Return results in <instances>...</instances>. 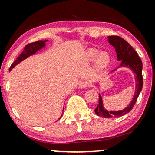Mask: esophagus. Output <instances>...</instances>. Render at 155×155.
<instances>
[{
  "label": "esophagus",
  "mask_w": 155,
  "mask_h": 155,
  "mask_svg": "<svg viewBox=\"0 0 155 155\" xmlns=\"http://www.w3.org/2000/svg\"><path fill=\"white\" fill-rule=\"evenodd\" d=\"M88 86H89V83L87 82H86V81H82V82H81L79 85V87L82 89L86 88V87H87Z\"/></svg>",
  "instance_id": "34e87169"
}]
</instances>
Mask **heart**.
I'll list each match as a JSON object with an SVG mask.
<instances>
[{
  "instance_id": "obj_1",
  "label": "heart",
  "mask_w": 155,
  "mask_h": 155,
  "mask_svg": "<svg viewBox=\"0 0 155 155\" xmlns=\"http://www.w3.org/2000/svg\"><path fill=\"white\" fill-rule=\"evenodd\" d=\"M96 58V67L103 69L108 66L110 61V56L106 51L99 52L97 49L91 48L87 51L86 59L87 61H93Z\"/></svg>"
}]
</instances>
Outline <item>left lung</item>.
<instances>
[{"label": "left lung", "mask_w": 155, "mask_h": 155, "mask_svg": "<svg viewBox=\"0 0 155 155\" xmlns=\"http://www.w3.org/2000/svg\"><path fill=\"white\" fill-rule=\"evenodd\" d=\"M109 42L111 45L115 48V51L117 52V58L118 61H121V67H127L131 69L134 73L136 79V91L134 94V98L130 104V105L125 109L118 112H109V111L104 109L103 107L102 98L101 95H99V104L95 109V113L99 116L103 118H113V117H121L125 115L132 110L134 105L136 104L137 98L140 95V91L143 88V63L141 59L137 54V52L134 49V48L121 37L118 36H110L108 37Z\"/></svg>", "instance_id": "1"}]
</instances>
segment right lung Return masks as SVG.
I'll return each mask as SVG.
<instances>
[{
    "mask_svg": "<svg viewBox=\"0 0 155 155\" xmlns=\"http://www.w3.org/2000/svg\"><path fill=\"white\" fill-rule=\"evenodd\" d=\"M46 41H47V40H39V41L28 43V44L26 45V46H25L24 50L21 51V53L19 54V56L16 58V60H15L10 66V71L17 64L21 62V61L25 59L26 58H28V56L31 55V54H34L37 50L40 49L42 47H43V46H45V43H46Z\"/></svg>",
    "mask_w": 155,
    "mask_h": 155,
    "instance_id": "obj_1",
    "label": "right lung"
}]
</instances>
